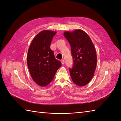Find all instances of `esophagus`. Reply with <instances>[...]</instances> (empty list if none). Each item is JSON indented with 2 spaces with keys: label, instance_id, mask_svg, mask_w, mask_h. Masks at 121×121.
Listing matches in <instances>:
<instances>
[{
  "label": "esophagus",
  "instance_id": "34e87169",
  "mask_svg": "<svg viewBox=\"0 0 121 121\" xmlns=\"http://www.w3.org/2000/svg\"><path fill=\"white\" fill-rule=\"evenodd\" d=\"M61 63H62V65H65V60H61Z\"/></svg>",
  "mask_w": 121,
  "mask_h": 121
}]
</instances>
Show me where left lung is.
I'll return each instance as SVG.
<instances>
[{"label": "left lung", "instance_id": "1", "mask_svg": "<svg viewBox=\"0 0 121 121\" xmlns=\"http://www.w3.org/2000/svg\"><path fill=\"white\" fill-rule=\"evenodd\" d=\"M65 37L70 43L73 57V67L69 69L74 84L86 85L94 76L97 65L96 49L89 36L83 30L65 32Z\"/></svg>", "mask_w": 121, "mask_h": 121}]
</instances>
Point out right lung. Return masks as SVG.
Masks as SVG:
<instances>
[{
    "label": "right lung",
    "instance_id": "right-lung-1",
    "mask_svg": "<svg viewBox=\"0 0 121 121\" xmlns=\"http://www.w3.org/2000/svg\"><path fill=\"white\" fill-rule=\"evenodd\" d=\"M56 32L45 30L36 36L28 50L27 62L33 80L40 86L52 81L61 62L56 59L50 46Z\"/></svg>",
    "mask_w": 121,
    "mask_h": 121
}]
</instances>
